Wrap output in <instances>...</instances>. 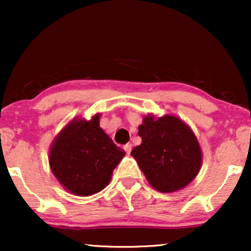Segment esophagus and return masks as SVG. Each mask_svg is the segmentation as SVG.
<instances>
[{
    "label": "esophagus",
    "mask_w": 251,
    "mask_h": 251,
    "mask_svg": "<svg viewBox=\"0 0 251 251\" xmlns=\"http://www.w3.org/2000/svg\"><path fill=\"white\" fill-rule=\"evenodd\" d=\"M123 149H125V151H126V153L130 154V152H131V150H132V145H131V144H130V143H128V144H126Z\"/></svg>",
    "instance_id": "1"
}]
</instances>
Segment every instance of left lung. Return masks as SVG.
Here are the masks:
<instances>
[{"instance_id":"left-lung-1","label":"left lung","mask_w":251,"mask_h":251,"mask_svg":"<svg viewBox=\"0 0 251 251\" xmlns=\"http://www.w3.org/2000/svg\"><path fill=\"white\" fill-rule=\"evenodd\" d=\"M142 144L131 151L150 184L162 193L180 190L197 177L201 150L192 130L178 118H144Z\"/></svg>"}]
</instances>
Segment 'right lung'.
Here are the masks:
<instances>
[{
	"label": "right lung",
	"instance_id": "right-lung-1",
	"mask_svg": "<svg viewBox=\"0 0 251 251\" xmlns=\"http://www.w3.org/2000/svg\"><path fill=\"white\" fill-rule=\"evenodd\" d=\"M126 155L99 126V115L90 121L74 120L59 133L50 150L51 170L65 188L88 197L109 183L113 170Z\"/></svg>",
	"mask_w": 251,
	"mask_h": 251
}]
</instances>
